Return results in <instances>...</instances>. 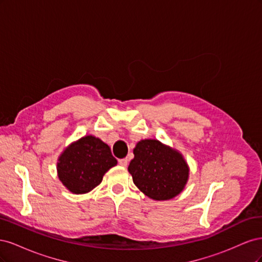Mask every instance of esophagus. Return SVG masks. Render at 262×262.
Returning <instances> with one entry per match:
<instances>
[{
    "instance_id": "esophagus-1",
    "label": "esophagus",
    "mask_w": 262,
    "mask_h": 262,
    "mask_svg": "<svg viewBox=\"0 0 262 262\" xmlns=\"http://www.w3.org/2000/svg\"><path fill=\"white\" fill-rule=\"evenodd\" d=\"M119 164L121 166H126L128 165V158H121V160H119Z\"/></svg>"
}]
</instances>
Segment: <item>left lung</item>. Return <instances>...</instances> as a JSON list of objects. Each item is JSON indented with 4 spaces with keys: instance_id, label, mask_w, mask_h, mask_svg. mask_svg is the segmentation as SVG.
I'll use <instances>...</instances> for the list:
<instances>
[{
    "instance_id": "1",
    "label": "left lung",
    "mask_w": 262,
    "mask_h": 262,
    "mask_svg": "<svg viewBox=\"0 0 262 262\" xmlns=\"http://www.w3.org/2000/svg\"><path fill=\"white\" fill-rule=\"evenodd\" d=\"M128 167L134 185L153 200H169L184 190L189 167L178 150L157 140H141Z\"/></svg>"
}]
</instances>
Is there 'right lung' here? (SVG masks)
I'll return each instance as SVG.
<instances>
[{
	"mask_svg": "<svg viewBox=\"0 0 262 262\" xmlns=\"http://www.w3.org/2000/svg\"><path fill=\"white\" fill-rule=\"evenodd\" d=\"M117 165L112 149L100 139L86 136L69 145L57 163L58 177L71 192L92 191L105 173Z\"/></svg>",
	"mask_w": 262,
	"mask_h": 262,
	"instance_id": "obj_1",
	"label": "right lung"
}]
</instances>
